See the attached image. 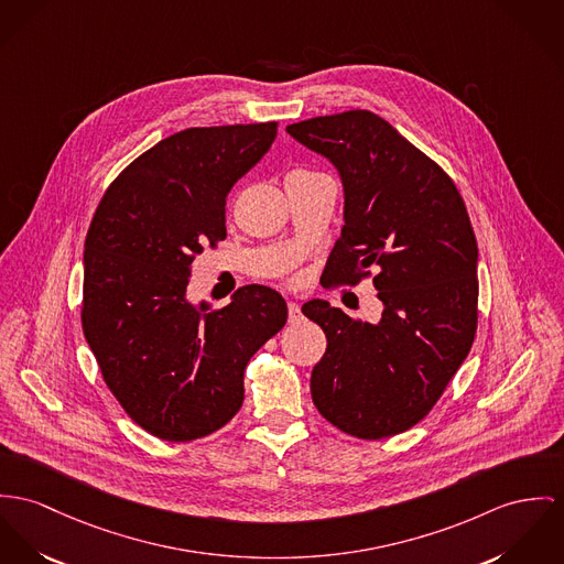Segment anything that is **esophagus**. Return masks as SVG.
Listing matches in <instances>:
<instances>
[{"label":"esophagus","mask_w":564,"mask_h":564,"mask_svg":"<svg viewBox=\"0 0 564 564\" xmlns=\"http://www.w3.org/2000/svg\"><path fill=\"white\" fill-rule=\"evenodd\" d=\"M288 319H290V324H296V322H301L303 319V311H301V306L299 303H288Z\"/></svg>","instance_id":"obj_1"}]
</instances>
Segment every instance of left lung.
<instances>
[{
    "label": "left lung",
    "mask_w": 564,
    "mask_h": 564,
    "mask_svg": "<svg viewBox=\"0 0 564 564\" xmlns=\"http://www.w3.org/2000/svg\"><path fill=\"white\" fill-rule=\"evenodd\" d=\"M344 184V229L326 281L356 285L376 270L378 322L313 299L303 313L326 333L313 367L319 414L362 440L416 425L466 360L477 333V238L464 199L430 156L371 111L290 124Z\"/></svg>",
    "instance_id": "left-lung-1"
}]
</instances>
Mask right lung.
<instances>
[{
  "label": "right lung",
  "mask_w": 564,
  "mask_h": 564,
  "mask_svg": "<svg viewBox=\"0 0 564 564\" xmlns=\"http://www.w3.org/2000/svg\"><path fill=\"white\" fill-rule=\"evenodd\" d=\"M274 137L276 122L174 132L113 180L87 229V346L130 419L161 440L229 423L247 362L288 322L265 285L240 288L217 311L186 296L193 260L227 236V193Z\"/></svg>",
  "instance_id": "right-lung-1"
}]
</instances>
